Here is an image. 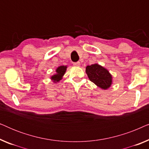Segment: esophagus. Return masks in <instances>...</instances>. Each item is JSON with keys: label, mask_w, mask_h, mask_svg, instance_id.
<instances>
[{"label": "esophagus", "mask_w": 149, "mask_h": 149, "mask_svg": "<svg viewBox=\"0 0 149 149\" xmlns=\"http://www.w3.org/2000/svg\"><path fill=\"white\" fill-rule=\"evenodd\" d=\"M73 65H74V66H80V62H74V63H73Z\"/></svg>", "instance_id": "34e87169"}]
</instances>
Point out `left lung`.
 I'll use <instances>...</instances> for the list:
<instances>
[{"instance_id":"8db88e82","label":"left lung","mask_w":149,"mask_h":149,"mask_svg":"<svg viewBox=\"0 0 149 149\" xmlns=\"http://www.w3.org/2000/svg\"><path fill=\"white\" fill-rule=\"evenodd\" d=\"M85 72L89 80L103 90H107L113 84L112 74L101 65L98 64L88 65L85 69Z\"/></svg>"}]
</instances>
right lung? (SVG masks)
I'll return each mask as SVG.
<instances>
[{
  "label": "right lung",
  "mask_w": 149,
  "mask_h": 149,
  "mask_svg": "<svg viewBox=\"0 0 149 149\" xmlns=\"http://www.w3.org/2000/svg\"><path fill=\"white\" fill-rule=\"evenodd\" d=\"M67 68H68L67 66H60L58 67L56 70V73H55L54 74H53L52 76H51V80H52L54 83L60 82V81L62 79L65 73H66Z\"/></svg>",
  "instance_id": "1"
}]
</instances>
